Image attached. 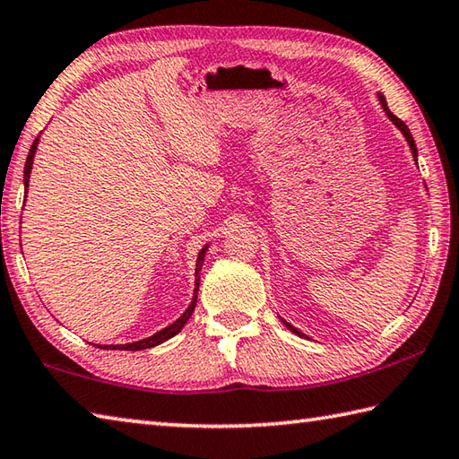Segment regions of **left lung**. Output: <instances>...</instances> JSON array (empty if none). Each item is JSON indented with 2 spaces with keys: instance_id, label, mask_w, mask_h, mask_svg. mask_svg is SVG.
<instances>
[{
  "instance_id": "left-lung-1",
  "label": "left lung",
  "mask_w": 459,
  "mask_h": 459,
  "mask_svg": "<svg viewBox=\"0 0 459 459\" xmlns=\"http://www.w3.org/2000/svg\"><path fill=\"white\" fill-rule=\"evenodd\" d=\"M378 95V101H380V107H382V111L385 113V117H388V119L396 125V129L403 134V139L408 141V147H410V151H411V157H414V160H416V165H418V149H416V141H414V137H411V133H410V129H408V125L403 123L402 119H398L396 115H394L390 109H388V103H385V99H384V95L382 93H376ZM282 325L289 328L292 334H296V336H300V338H308L307 334H304V332H300L299 328H294L292 325H289V322L286 320H282Z\"/></svg>"
}]
</instances>
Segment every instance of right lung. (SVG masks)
Wrapping results in <instances>:
<instances>
[{
  "label": "right lung",
  "mask_w": 459,
  "mask_h": 459,
  "mask_svg": "<svg viewBox=\"0 0 459 459\" xmlns=\"http://www.w3.org/2000/svg\"><path fill=\"white\" fill-rule=\"evenodd\" d=\"M41 137V134H39ZM39 137L33 141V145L30 149V155H27V160H25V167H23V186H25V195H27V186H30V175H31V167H33V157H35V151H38V145H39ZM209 242L199 250V256H196V268H195V290H193V300L191 304H188V308L178 316L173 325H169L167 328L155 332L152 336H147L143 340H137V342H127V344H103L99 348L103 350H133V352H137V350H147V348H152V346H159L167 342L169 338L177 336L178 332L183 330V326L188 322V318H191V314L195 312V307H196V294H199V284H201V268L204 264V256H206V250H209Z\"/></svg>",
  "instance_id": "1"
}]
</instances>
